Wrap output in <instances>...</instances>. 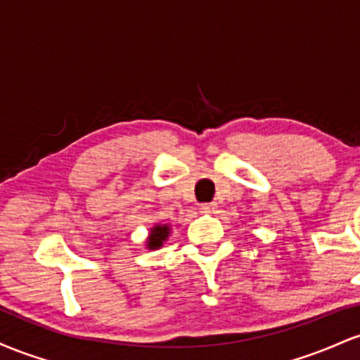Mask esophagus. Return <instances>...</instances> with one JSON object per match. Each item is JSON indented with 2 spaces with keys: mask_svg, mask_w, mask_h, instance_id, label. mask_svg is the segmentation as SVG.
Returning a JSON list of instances; mask_svg holds the SVG:
<instances>
[{
  "mask_svg": "<svg viewBox=\"0 0 360 360\" xmlns=\"http://www.w3.org/2000/svg\"><path fill=\"white\" fill-rule=\"evenodd\" d=\"M217 204H214V202H205V204H200V211L205 212V214H211L216 211Z\"/></svg>",
  "mask_w": 360,
  "mask_h": 360,
  "instance_id": "1",
  "label": "esophagus"
}]
</instances>
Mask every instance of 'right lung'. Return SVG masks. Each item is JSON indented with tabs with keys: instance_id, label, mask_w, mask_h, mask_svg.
Listing matches in <instances>:
<instances>
[{
	"instance_id": "right-lung-1",
	"label": "right lung",
	"mask_w": 360,
	"mask_h": 360,
	"mask_svg": "<svg viewBox=\"0 0 360 360\" xmlns=\"http://www.w3.org/2000/svg\"><path fill=\"white\" fill-rule=\"evenodd\" d=\"M169 236V226L168 224H156L155 228H151L149 231V238L146 241V246L149 250H156L163 245V241H167Z\"/></svg>"
}]
</instances>
